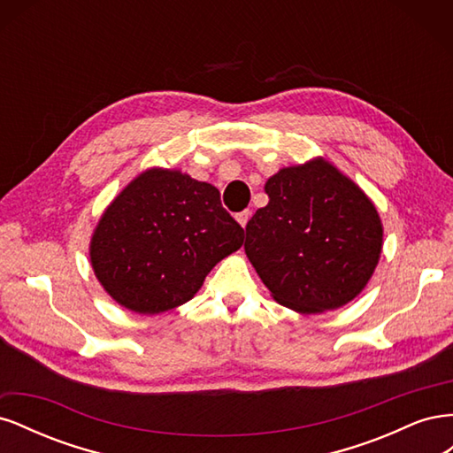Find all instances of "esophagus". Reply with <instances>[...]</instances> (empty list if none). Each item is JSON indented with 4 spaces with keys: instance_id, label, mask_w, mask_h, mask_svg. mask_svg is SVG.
Listing matches in <instances>:
<instances>
[{
    "instance_id": "esophagus-1",
    "label": "esophagus",
    "mask_w": 453,
    "mask_h": 453,
    "mask_svg": "<svg viewBox=\"0 0 453 453\" xmlns=\"http://www.w3.org/2000/svg\"><path fill=\"white\" fill-rule=\"evenodd\" d=\"M250 217H251V211L250 210H243V211H240L236 215V221L242 225V228H245V225H248V221H250Z\"/></svg>"
}]
</instances>
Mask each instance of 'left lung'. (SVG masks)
<instances>
[{
  "label": "left lung",
  "instance_id": "left-lung-1",
  "mask_svg": "<svg viewBox=\"0 0 453 453\" xmlns=\"http://www.w3.org/2000/svg\"><path fill=\"white\" fill-rule=\"evenodd\" d=\"M245 226V255L276 303L298 313L346 306L372 278L383 225L365 190L323 157L281 168Z\"/></svg>",
  "mask_w": 453,
  "mask_h": 453
}]
</instances>
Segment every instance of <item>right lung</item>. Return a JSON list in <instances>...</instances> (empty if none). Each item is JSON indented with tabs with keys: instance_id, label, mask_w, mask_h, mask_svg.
I'll use <instances>...</instances> for the list:
<instances>
[{
	"instance_id": "1",
	"label": "right lung",
	"mask_w": 453,
	"mask_h": 453,
	"mask_svg": "<svg viewBox=\"0 0 453 453\" xmlns=\"http://www.w3.org/2000/svg\"><path fill=\"white\" fill-rule=\"evenodd\" d=\"M243 228L219 190L181 170L149 168L120 190L90 240V266L117 304L157 315L193 298L242 248Z\"/></svg>"
}]
</instances>
